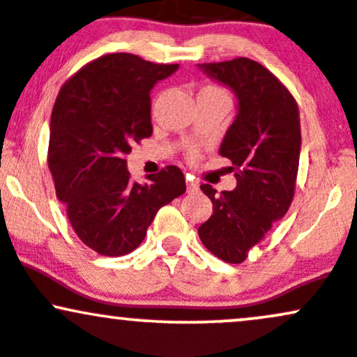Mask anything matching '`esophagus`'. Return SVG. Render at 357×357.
<instances>
[{
    "instance_id": "1",
    "label": "esophagus",
    "mask_w": 357,
    "mask_h": 357,
    "mask_svg": "<svg viewBox=\"0 0 357 357\" xmlns=\"http://www.w3.org/2000/svg\"><path fill=\"white\" fill-rule=\"evenodd\" d=\"M186 188H188V191H197L198 188H199L198 181L193 178V176H188V179H186Z\"/></svg>"
}]
</instances>
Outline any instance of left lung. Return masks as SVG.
I'll return each instance as SVG.
<instances>
[{
    "label": "left lung",
    "mask_w": 357,
    "mask_h": 357,
    "mask_svg": "<svg viewBox=\"0 0 357 357\" xmlns=\"http://www.w3.org/2000/svg\"><path fill=\"white\" fill-rule=\"evenodd\" d=\"M198 68L237 98L236 120L218 151L232 160L237 186L217 195L202 185L213 213L198 236L211 254L238 264L291 205L301 149L298 105L274 74L248 57Z\"/></svg>",
    "instance_id": "obj_1"
}]
</instances>
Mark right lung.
<instances>
[{
  "label": "right lung",
  "mask_w": 357,
  "mask_h": 357,
  "mask_svg": "<svg viewBox=\"0 0 357 357\" xmlns=\"http://www.w3.org/2000/svg\"><path fill=\"white\" fill-rule=\"evenodd\" d=\"M134 54L89 62L61 88L52 109L49 169L77 237L101 256L140 245L160 206L186 191L185 174L167 166L130 179L125 155L152 135L151 89L178 70Z\"/></svg>",
  "instance_id": "right-lung-1"
}]
</instances>
